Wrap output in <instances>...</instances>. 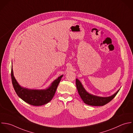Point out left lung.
<instances>
[{"label":"left lung","instance_id":"1","mask_svg":"<svg viewBox=\"0 0 133 133\" xmlns=\"http://www.w3.org/2000/svg\"><path fill=\"white\" fill-rule=\"evenodd\" d=\"M76 87L79 95L84 103L90 106H102L110 102L117 94L120 89L114 94L109 97H101L93 95L88 92L84 88L81 82L78 79L76 80Z\"/></svg>","mask_w":133,"mask_h":133}]
</instances>
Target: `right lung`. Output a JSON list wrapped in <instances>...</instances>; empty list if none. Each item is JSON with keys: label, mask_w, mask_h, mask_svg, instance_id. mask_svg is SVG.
Returning a JSON list of instances; mask_svg holds the SVG:
<instances>
[{"label": "right lung", "mask_w": 133, "mask_h": 133, "mask_svg": "<svg viewBox=\"0 0 133 133\" xmlns=\"http://www.w3.org/2000/svg\"><path fill=\"white\" fill-rule=\"evenodd\" d=\"M63 76V75H61L55 79L46 89H29L22 87L18 84L14 76L12 66L11 79L16 93L22 100L32 106H42L50 102L53 98Z\"/></svg>", "instance_id": "right-lung-1"}]
</instances>
